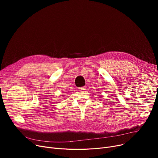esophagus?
<instances>
[{
    "instance_id": "1",
    "label": "esophagus",
    "mask_w": 158,
    "mask_h": 158,
    "mask_svg": "<svg viewBox=\"0 0 158 158\" xmlns=\"http://www.w3.org/2000/svg\"><path fill=\"white\" fill-rule=\"evenodd\" d=\"M86 88V86H82V87H79V88H78V89L80 90V91H82V90H85Z\"/></svg>"
}]
</instances>
